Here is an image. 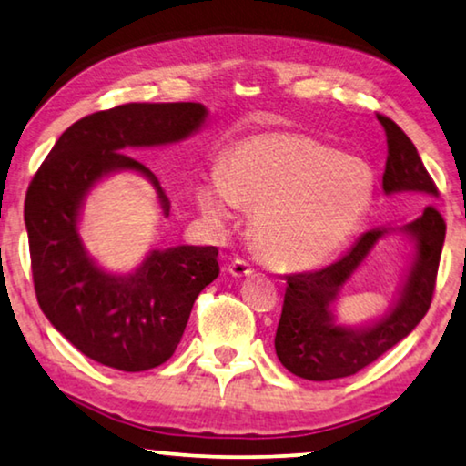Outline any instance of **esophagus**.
I'll list each match as a JSON object with an SVG mask.
<instances>
[{"instance_id": "esophagus-1", "label": "esophagus", "mask_w": 466, "mask_h": 466, "mask_svg": "<svg viewBox=\"0 0 466 466\" xmlns=\"http://www.w3.org/2000/svg\"><path fill=\"white\" fill-rule=\"evenodd\" d=\"M228 273L233 277H248L254 273V267L248 260H243V258H235V260L228 264Z\"/></svg>"}]
</instances>
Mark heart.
Instances as JSON below:
<instances>
[{
  "mask_svg": "<svg viewBox=\"0 0 466 466\" xmlns=\"http://www.w3.org/2000/svg\"><path fill=\"white\" fill-rule=\"evenodd\" d=\"M377 178L369 162L302 133H258L227 149L198 189L217 220L252 206L254 238L279 267L312 268L338 256L367 218Z\"/></svg>",
  "mask_w": 466,
  "mask_h": 466,
  "instance_id": "b5f03b06",
  "label": "heart"
}]
</instances>
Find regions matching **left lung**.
<instances>
[{"instance_id":"left-lung-1","label":"left lung","mask_w":466,"mask_h":466,"mask_svg":"<svg viewBox=\"0 0 466 466\" xmlns=\"http://www.w3.org/2000/svg\"><path fill=\"white\" fill-rule=\"evenodd\" d=\"M377 120L388 137L383 191L419 193L423 199L438 198L440 191L408 135L383 114H377ZM390 231L391 227L367 231L341 260L312 273L285 277L288 289L275 335V350L289 373L308 381L350 377L375 362L423 320L433 299L446 239V223L431 204H425L423 212L412 223L400 227V231L412 238L417 254L400 298L390 312L364 329L339 327L333 320L331 306L338 299V293L370 254L375 243Z\"/></svg>"}]
</instances>
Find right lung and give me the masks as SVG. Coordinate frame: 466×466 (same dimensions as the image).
Instances as JSON below:
<instances>
[{
  "label": "right lung",
  "mask_w": 466,
  "mask_h": 466,
  "mask_svg": "<svg viewBox=\"0 0 466 466\" xmlns=\"http://www.w3.org/2000/svg\"><path fill=\"white\" fill-rule=\"evenodd\" d=\"M202 104H123L89 114L60 135L25 199V223L37 302L73 346L106 367L139 373L175 354L193 302L218 277L214 246L152 249L131 275H110L85 252L78 210L99 178L135 170L149 178L164 217L170 202L128 147L167 146L198 131Z\"/></svg>",
  "instance_id": "right-lung-1"
}]
</instances>
